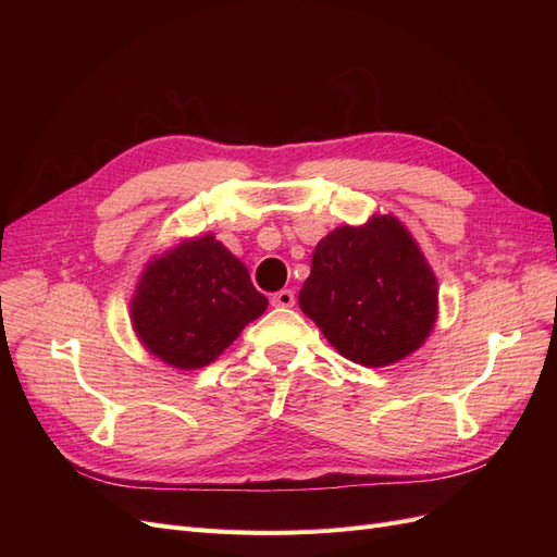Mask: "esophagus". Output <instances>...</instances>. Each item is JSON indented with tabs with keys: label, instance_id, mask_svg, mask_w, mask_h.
Instances as JSON below:
<instances>
[{
	"label": "esophagus",
	"instance_id": "34e87169",
	"mask_svg": "<svg viewBox=\"0 0 557 557\" xmlns=\"http://www.w3.org/2000/svg\"><path fill=\"white\" fill-rule=\"evenodd\" d=\"M272 305H274V307H285V309L295 307V293H293L290 288L274 293V295H272Z\"/></svg>",
	"mask_w": 557,
	"mask_h": 557
}]
</instances>
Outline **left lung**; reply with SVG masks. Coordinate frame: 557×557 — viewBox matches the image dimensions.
Segmentation results:
<instances>
[{"instance_id": "8db88e82", "label": "left lung", "mask_w": 557, "mask_h": 557, "mask_svg": "<svg viewBox=\"0 0 557 557\" xmlns=\"http://www.w3.org/2000/svg\"><path fill=\"white\" fill-rule=\"evenodd\" d=\"M299 307L344 358L385 367L425 342L436 320V278L397 218L374 215L315 246Z\"/></svg>"}]
</instances>
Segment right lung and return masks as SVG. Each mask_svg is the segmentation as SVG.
<instances>
[{
	"mask_svg": "<svg viewBox=\"0 0 557 557\" xmlns=\"http://www.w3.org/2000/svg\"><path fill=\"white\" fill-rule=\"evenodd\" d=\"M267 309L248 269L211 234L153 260L132 299V323L153 356L178 369L213 362Z\"/></svg>",
	"mask_w": 557,
	"mask_h": 557,
	"instance_id": "1",
	"label": "right lung"
}]
</instances>
